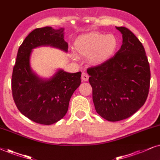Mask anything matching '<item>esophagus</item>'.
<instances>
[{"instance_id":"1","label":"esophagus","mask_w":160,"mask_h":160,"mask_svg":"<svg viewBox=\"0 0 160 160\" xmlns=\"http://www.w3.org/2000/svg\"><path fill=\"white\" fill-rule=\"evenodd\" d=\"M88 78H89V76H88V74L86 73V72H82V75H81V79H82V80H83V81H88Z\"/></svg>"}]
</instances>
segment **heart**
Listing matches in <instances>:
<instances>
[{"label":"heart","mask_w":160,"mask_h":160,"mask_svg":"<svg viewBox=\"0 0 160 160\" xmlns=\"http://www.w3.org/2000/svg\"><path fill=\"white\" fill-rule=\"evenodd\" d=\"M118 41L113 34L91 32L80 36L74 42V49L78 54L89 56L93 64H99L111 58L118 48Z\"/></svg>","instance_id":"1"}]
</instances>
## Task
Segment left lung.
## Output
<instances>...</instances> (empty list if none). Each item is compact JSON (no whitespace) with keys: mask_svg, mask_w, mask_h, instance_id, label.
Listing matches in <instances>:
<instances>
[{"mask_svg":"<svg viewBox=\"0 0 160 160\" xmlns=\"http://www.w3.org/2000/svg\"><path fill=\"white\" fill-rule=\"evenodd\" d=\"M116 29L123 38L119 50L109 60L87 69L96 111L109 121L129 118L144 105L151 79L141 42L127 28Z\"/></svg>","mask_w":160,"mask_h":160,"instance_id":"obj_1","label":"left lung"}]
</instances>
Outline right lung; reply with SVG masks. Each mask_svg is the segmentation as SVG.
<instances>
[{
  "label": "right lung",
  "mask_w": 160,
  "mask_h": 160,
  "mask_svg": "<svg viewBox=\"0 0 160 160\" xmlns=\"http://www.w3.org/2000/svg\"><path fill=\"white\" fill-rule=\"evenodd\" d=\"M64 28L51 27L31 32L19 48L12 77L14 101L20 112L30 120L50 125L63 118L69 100L81 82V72L69 73L62 69L48 80L32 71L30 57L32 50L40 46H51L67 52L68 43L63 39Z\"/></svg>",
  "instance_id": "add662e5"
}]
</instances>
